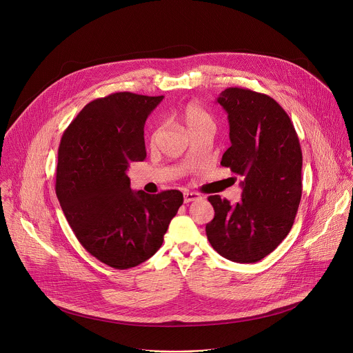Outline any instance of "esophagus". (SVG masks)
Returning a JSON list of instances; mask_svg holds the SVG:
<instances>
[{
  "label": "esophagus",
  "mask_w": 353,
  "mask_h": 353,
  "mask_svg": "<svg viewBox=\"0 0 353 353\" xmlns=\"http://www.w3.org/2000/svg\"><path fill=\"white\" fill-rule=\"evenodd\" d=\"M199 198H201V194H198V192H194V191H185L184 192V203L185 204L191 203V201H196Z\"/></svg>",
  "instance_id": "obj_1"
}]
</instances>
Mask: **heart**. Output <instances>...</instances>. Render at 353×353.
Segmentation results:
<instances>
[{
	"instance_id": "obj_1",
	"label": "heart",
	"mask_w": 353,
	"mask_h": 353,
	"mask_svg": "<svg viewBox=\"0 0 353 353\" xmlns=\"http://www.w3.org/2000/svg\"><path fill=\"white\" fill-rule=\"evenodd\" d=\"M180 120L184 123L187 131L191 134L192 131H196L204 127H215L214 119L211 113L198 102H188L185 103L180 112H179ZM161 130H157L152 135V141H155L159 135Z\"/></svg>"
}]
</instances>
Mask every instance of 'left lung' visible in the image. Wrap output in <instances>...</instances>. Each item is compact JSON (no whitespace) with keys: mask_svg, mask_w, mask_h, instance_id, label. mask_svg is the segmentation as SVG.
Returning <instances> with one entry per match:
<instances>
[{"mask_svg":"<svg viewBox=\"0 0 353 353\" xmlns=\"http://www.w3.org/2000/svg\"><path fill=\"white\" fill-rule=\"evenodd\" d=\"M230 148L221 165L241 176V201L208 196L215 216L207 223L215 251L234 263H257L288 236L301 198V149L286 112L264 93L225 89Z\"/></svg>","mask_w":353,"mask_h":353,"instance_id":"1","label":"left lung"}]
</instances>
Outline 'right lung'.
<instances>
[{"label":"right lung","mask_w":353,"mask_h":353,"mask_svg":"<svg viewBox=\"0 0 353 353\" xmlns=\"http://www.w3.org/2000/svg\"><path fill=\"white\" fill-rule=\"evenodd\" d=\"M163 96L117 92L88 103L64 131L56 194L79 243L103 264L127 270L161 248L183 204L179 190L134 192L127 170L146 158L143 125Z\"/></svg>","instance_id":"add662e5"}]
</instances>
